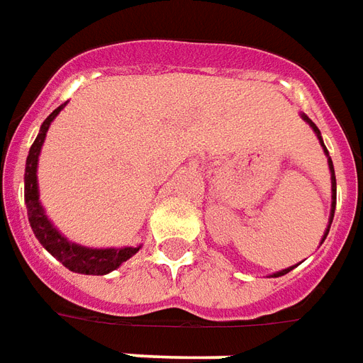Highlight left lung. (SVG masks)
I'll return each mask as SVG.
<instances>
[{"mask_svg":"<svg viewBox=\"0 0 363 363\" xmlns=\"http://www.w3.org/2000/svg\"><path fill=\"white\" fill-rule=\"evenodd\" d=\"M303 118L307 120V122H309V126H311L313 130H315V134H317V138H319V140H320V145L325 147V143H323V138H320L319 128L315 126V124H313L311 120L307 118L305 114H303ZM325 153H327V155H328L327 147H325ZM328 167H330V173H333V210H330V223H333V218H335V206H336V177H335V167H333V161H330V157H328ZM330 223H328V229H330ZM328 229H327V233H325V237L328 235ZM325 237H323V241H325ZM291 268H294V267H291ZM291 268H286V270H281V272H276V274H274V276H284V274H288L289 270H291Z\"/></svg>","mask_w":363,"mask_h":363,"instance_id":"1","label":"left lung"}]
</instances>
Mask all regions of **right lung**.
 <instances>
[{
    "mask_svg": "<svg viewBox=\"0 0 363 363\" xmlns=\"http://www.w3.org/2000/svg\"><path fill=\"white\" fill-rule=\"evenodd\" d=\"M64 106H66V103L60 104L58 108L44 120L40 132H38L35 143L30 145V151H28L27 169H25V204H27L28 223H30L36 239L43 243L44 249L50 252L52 257H56L64 267L69 268L72 272L103 276V274H108L114 268H118L130 257H134L135 252L140 251V247L138 249H132V247H126V249H85V247H79V245L69 243L60 235L56 229L52 228L48 218L44 216L43 206L38 202V186H36L38 153H40V147H43L50 122L56 118V114Z\"/></svg>",
    "mask_w": 363,
    "mask_h": 363,
    "instance_id": "right-lung-1",
    "label": "right lung"
}]
</instances>
